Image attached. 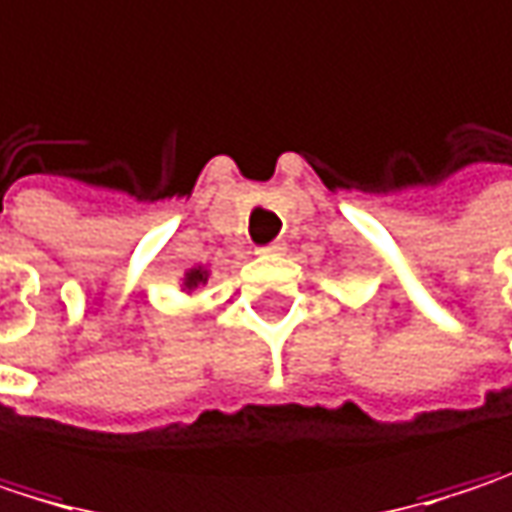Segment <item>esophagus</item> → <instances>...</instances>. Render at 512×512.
<instances>
[{"instance_id": "1", "label": "esophagus", "mask_w": 512, "mask_h": 512, "mask_svg": "<svg viewBox=\"0 0 512 512\" xmlns=\"http://www.w3.org/2000/svg\"><path fill=\"white\" fill-rule=\"evenodd\" d=\"M259 253H262V256H283V253H286V244H283V241H274V244H268V247H259Z\"/></svg>"}]
</instances>
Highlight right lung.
<instances>
[{
  "label": "right lung",
  "mask_w": 512,
  "mask_h": 512,
  "mask_svg": "<svg viewBox=\"0 0 512 512\" xmlns=\"http://www.w3.org/2000/svg\"><path fill=\"white\" fill-rule=\"evenodd\" d=\"M209 283V271L203 268V265H197V268H191V271H185V277H182V291H197L200 286H206Z\"/></svg>",
  "instance_id": "right-lung-1"
}]
</instances>
